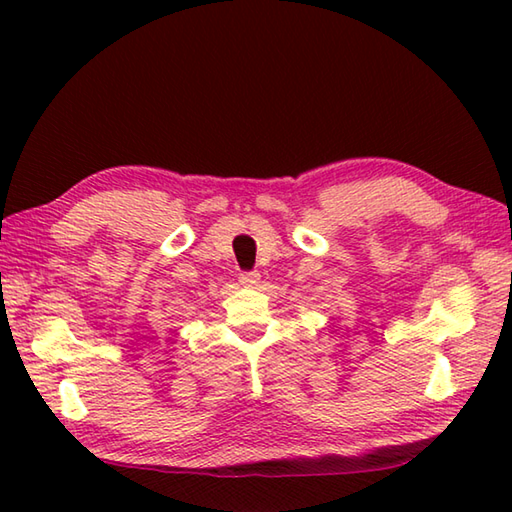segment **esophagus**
<instances>
[{"label": "esophagus", "instance_id": "1", "mask_svg": "<svg viewBox=\"0 0 512 512\" xmlns=\"http://www.w3.org/2000/svg\"><path fill=\"white\" fill-rule=\"evenodd\" d=\"M259 279H262V277H259L257 270H253V273H242V275H239V284H242V286H255V284H259Z\"/></svg>", "mask_w": 512, "mask_h": 512}]
</instances>
